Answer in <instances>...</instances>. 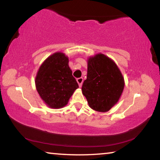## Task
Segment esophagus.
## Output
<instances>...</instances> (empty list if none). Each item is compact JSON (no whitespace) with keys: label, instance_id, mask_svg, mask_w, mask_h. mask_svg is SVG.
Returning <instances> with one entry per match:
<instances>
[{"label":"esophagus","instance_id":"esophagus-1","mask_svg":"<svg viewBox=\"0 0 160 160\" xmlns=\"http://www.w3.org/2000/svg\"><path fill=\"white\" fill-rule=\"evenodd\" d=\"M77 82L78 83V85H79L80 87H82V82H83V78H79L77 79Z\"/></svg>","mask_w":160,"mask_h":160}]
</instances>
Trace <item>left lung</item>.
<instances>
[{
  "label": "left lung",
  "instance_id": "left-lung-1",
  "mask_svg": "<svg viewBox=\"0 0 160 160\" xmlns=\"http://www.w3.org/2000/svg\"><path fill=\"white\" fill-rule=\"evenodd\" d=\"M124 88V79L114 61L98 53L88 60V75L82 87L91 109L106 112L118 102Z\"/></svg>",
  "mask_w": 160,
  "mask_h": 160
}]
</instances>
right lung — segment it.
Wrapping results in <instances>:
<instances>
[{"label": "right lung", "instance_id": "right-lung-1", "mask_svg": "<svg viewBox=\"0 0 160 160\" xmlns=\"http://www.w3.org/2000/svg\"><path fill=\"white\" fill-rule=\"evenodd\" d=\"M68 62V58L63 53L56 52L46 59L37 73V90L45 104L52 109L66 106L79 88Z\"/></svg>", "mask_w": 160, "mask_h": 160}]
</instances>
